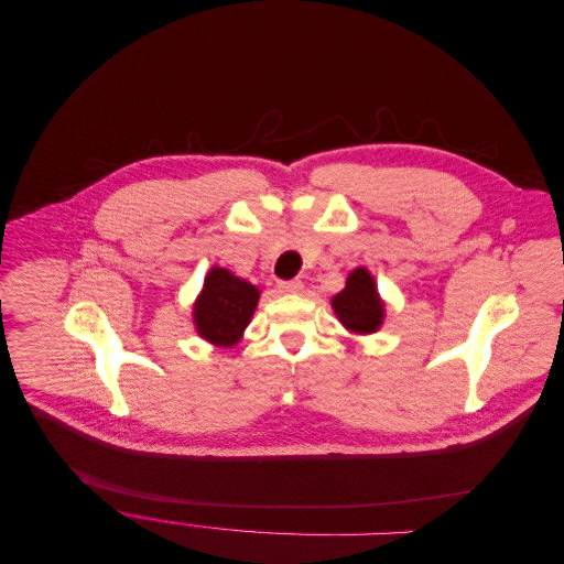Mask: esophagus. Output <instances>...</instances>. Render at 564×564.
Returning a JSON list of instances; mask_svg holds the SVG:
<instances>
[{
    "mask_svg": "<svg viewBox=\"0 0 564 564\" xmlns=\"http://www.w3.org/2000/svg\"><path fill=\"white\" fill-rule=\"evenodd\" d=\"M278 289H280V293H302L304 284L300 280H286V282H280Z\"/></svg>",
    "mask_w": 564,
    "mask_h": 564,
    "instance_id": "obj_1",
    "label": "esophagus"
}]
</instances>
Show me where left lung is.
I'll return each mask as SVG.
<instances>
[{"label": "left lung", "instance_id": "1", "mask_svg": "<svg viewBox=\"0 0 564 564\" xmlns=\"http://www.w3.org/2000/svg\"><path fill=\"white\" fill-rule=\"evenodd\" d=\"M330 308L340 324L354 335H371L382 328L387 304L378 293V282L367 267H356L347 275L340 293L330 297Z\"/></svg>", "mask_w": 564, "mask_h": 564}]
</instances>
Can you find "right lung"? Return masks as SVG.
Wrapping results in <instances>:
<instances>
[{
	"label": "right lung",
	"mask_w": 564,
	"mask_h": 564,
	"mask_svg": "<svg viewBox=\"0 0 564 564\" xmlns=\"http://www.w3.org/2000/svg\"><path fill=\"white\" fill-rule=\"evenodd\" d=\"M260 289L224 267H210L193 302V326L202 340L219 349H234L256 313Z\"/></svg>",
	"instance_id": "obj_1"
}]
</instances>
